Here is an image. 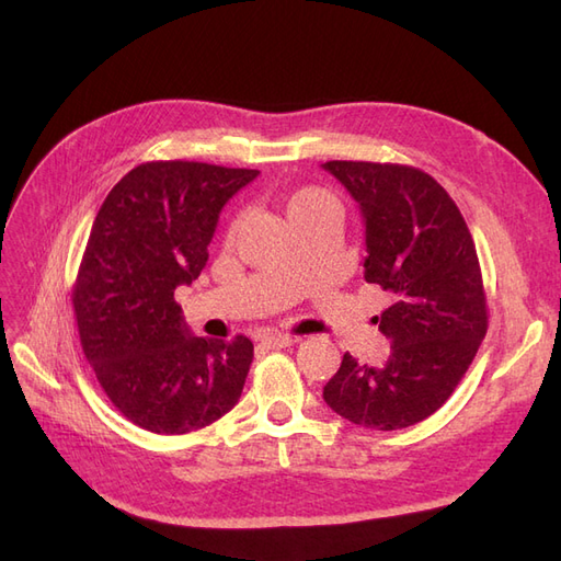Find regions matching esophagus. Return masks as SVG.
Segmentation results:
<instances>
[{
    "label": "esophagus",
    "mask_w": 561,
    "mask_h": 561,
    "mask_svg": "<svg viewBox=\"0 0 561 561\" xmlns=\"http://www.w3.org/2000/svg\"><path fill=\"white\" fill-rule=\"evenodd\" d=\"M262 344H264L266 348L278 351V348H287V346L297 344V336H293V334H271V336H264Z\"/></svg>",
    "instance_id": "1"
}]
</instances>
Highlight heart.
<instances>
[{
  "instance_id": "b5f03b06",
  "label": "heart",
  "mask_w": 561,
  "mask_h": 561,
  "mask_svg": "<svg viewBox=\"0 0 561 561\" xmlns=\"http://www.w3.org/2000/svg\"><path fill=\"white\" fill-rule=\"evenodd\" d=\"M318 210H336L339 206L330 192L320 190V186H304V190L287 196L285 201V213L290 222H297L304 215H311Z\"/></svg>"
}]
</instances>
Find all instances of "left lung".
<instances>
[{"label": "left lung", "instance_id": "left-lung-1", "mask_svg": "<svg viewBox=\"0 0 561 561\" xmlns=\"http://www.w3.org/2000/svg\"><path fill=\"white\" fill-rule=\"evenodd\" d=\"M322 168L360 206L365 280L393 299L375 318L390 342L383 365L344 353L322 398L355 426H414L449 400L486 334L478 250L445 186L419 168L371 161Z\"/></svg>", "mask_w": 561, "mask_h": 561}]
</instances>
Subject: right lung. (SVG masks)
<instances>
[{"label":"right lung","instance_id":"1","mask_svg":"<svg viewBox=\"0 0 561 561\" xmlns=\"http://www.w3.org/2000/svg\"><path fill=\"white\" fill-rule=\"evenodd\" d=\"M257 175L149 161L98 210L72 290L81 348L116 410L149 433L206 428L243 393L252 342L194 336L175 290L201 276L225 203Z\"/></svg>","mask_w":561,"mask_h":561}]
</instances>
